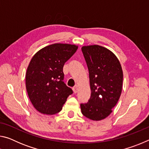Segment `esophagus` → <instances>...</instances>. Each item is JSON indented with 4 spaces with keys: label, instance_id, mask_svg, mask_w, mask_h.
I'll return each mask as SVG.
<instances>
[{
    "label": "esophagus",
    "instance_id": "1",
    "mask_svg": "<svg viewBox=\"0 0 149 149\" xmlns=\"http://www.w3.org/2000/svg\"><path fill=\"white\" fill-rule=\"evenodd\" d=\"M77 90H78V87L77 86V85H75V87H73V91H74V93H76L77 92Z\"/></svg>",
    "mask_w": 149,
    "mask_h": 149
}]
</instances>
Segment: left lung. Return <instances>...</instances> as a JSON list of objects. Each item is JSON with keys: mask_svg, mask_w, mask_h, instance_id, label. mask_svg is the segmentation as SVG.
<instances>
[{"mask_svg": "<svg viewBox=\"0 0 149 149\" xmlns=\"http://www.w3.org/2000/svg\"><path fill=\"white\" fill-rule=\"evenodd\" d=\"M89 70L91 94L87 103L80 104L84 116L99 121L108 116L122 93L123 71L115 54L99 45L81 48Z\"/></svg>", "mask_w": 149, "mask_h": 149, "instance_id": "1", "label": "left lung"}]
</instances>
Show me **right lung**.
Instances as JSON below:
<instances>
[{"label": "right lung", "mask_w": 149, "mask_h": 149, "mask_svg": "<svg viewBox=\"0 0 149 149\" xmlns=\"http://www.w3.org/2000/svg\"><path fill=\"white\" fill-rule=\"evenodd\" d=\"M74 45L55 43L47 46L33 56L27 67L26 85L35 109L43 114H55L73 91L64 82L63 66L76 52Z\"/></svg>", "instance_id": "obj_1"}]
</instances>
